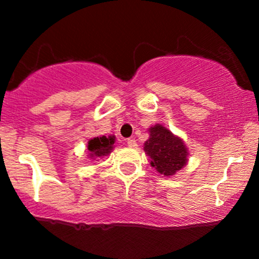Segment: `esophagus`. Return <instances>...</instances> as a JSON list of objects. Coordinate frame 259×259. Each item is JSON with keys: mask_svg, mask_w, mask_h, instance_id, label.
Wrapping results in <instances>:
<instances>
[{"mask_svg": "<svg viewBox=\"0 0 259 259\" xmlns=\"http://www.w3.org/2000/svg\"><path fill=\"white\" fill-rule=\"evenodd\" d=\"M126 144H127V146L132 147V148H134V147L138 146V145H136L135 139H127V140H126Z\"/></svg>", "mask_w": 259, "mask_h": 259, "instance_id": "34e87169", "label": "esophagus"}]
</instances>
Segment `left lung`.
<instances>
[{"mask_svg": "<svg viewBox=\"0 0 259 259\" xmlns=\"http://www.w3.org/2000/svg\"><path fill=\"white\" fill-rule=\"evenodd\" d=\"M150 138L144 145L145 153L151 158V165L159 174L170 177L187 163V148L184 141L160 124L148 129Z\"/></svg>", "mask_w": 259, "mask_h": 259, "instance_id": "8db88e82", "label": "left lung"}]
</instances>
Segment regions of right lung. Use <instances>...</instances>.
Returning a JSON list of instances; mask_svg holds the SVG:
<instances>
[{
    "instance_id": "right-lung-1",
    "label": "right lung",
    "mask_w": 259,
    "mask_h": 259,
    "mask_svg": "<svg viewBox=\"0 0 259 259\" xmlns=\"http://www.w3.org/2000/svg\"><path fill=\"white\" fill-rule=\"evenodd\" d=\"M114 136H100V138H94L89 141L88 150L90 158H100V157L107 156L112 152L113 145H114Z\"/></svg>"
}]
</instances>
